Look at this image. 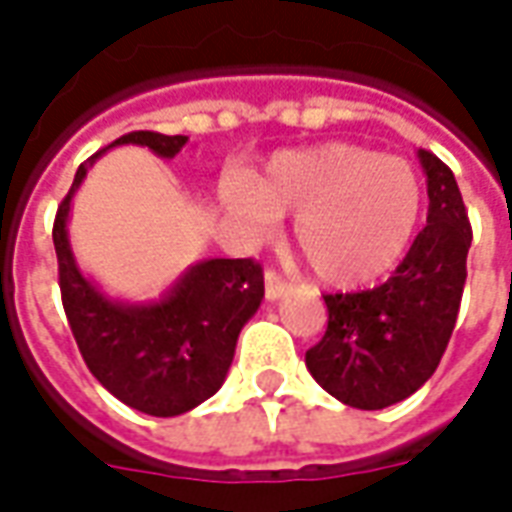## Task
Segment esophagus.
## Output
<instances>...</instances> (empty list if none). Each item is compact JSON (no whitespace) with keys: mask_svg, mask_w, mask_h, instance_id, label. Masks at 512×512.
I'll return each mask as SVG.
<instances>
[{"mask_svg":"<svg viewBox=\"0 0 512 512\" xmlns=\"http://www.w3.org/2000/svg\"><path fill=\"white\" fill-rule=\"evenodd\" d=\"M288 279L282 277V274H279V271H274V268H268L266 271V296L271 301L274 299H279V296H285V293H288Z\"/></svg>","mask_w":512,"mask_h":512,"instance_id":"34e87169","label":"esophagus"}]
</instances>
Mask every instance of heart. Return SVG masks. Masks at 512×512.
I'll list each match as a JSON object with an SVG mask.
<instances>
[{"instance_id":"b5f03b06","label":"heart","mask_w":512,"mask_h":512,"mask_svg":"<svg viewBox=\"0 0 512 512\" xmlns=\"http://www.w3.org/2000/svg\"><path fill=\"white\" fill-rule=\"evenodd\" d=\"M224 208L252 238L296 216L293 238L329 285L354 288L384 277L406 252L419 216V180L400 158L359 145L279 153L260 175L222 194Z\"/></svg>"}]
</instances>
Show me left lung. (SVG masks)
<instances>
[{
  "label": "left lung",
  "mask_w": 512,
  "mask_h": 512,
  "mask_svg": "<svg viewBox=\"0 0 512 512\" xmlns=\"http://www.w3.org/2000/svg\"><path fill=\"white\" fill-rule=\"evenodd\" d=\"M428 175V224L384 285L323 293L326 332L304 362L340 403L376 411L425 384L447 351L466 285L472 224L452 169L419 150Z\"/></svg>",
  "instance_id": "8db88e82"
}]
</instances>
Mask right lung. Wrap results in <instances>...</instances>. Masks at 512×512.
<instances>
[{
    "label": "right lung",
    "instance_id": "obj_1",
    "mask_svg": "<svg viewBox=\"0 0 512 512\" xmlns=\"http://www.w3.org/2000/svg\"><path fill=\"white\" fill-rule=\"evenodd\" d=\"M112 145H145L156 156L172 158L186 136L131 131ZM101 153L76 169L54 216L62 307L84 365L117 400L150 417H178L222 386L238 334L263 299V268L252 257H216L191 268L156 304L126 307L106 299L76 268L65 233L73 191Z\"/></svg>",
    "mask_w": 512,
    "mask_h": 512
}]
</instances>
